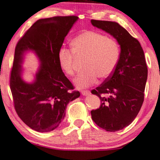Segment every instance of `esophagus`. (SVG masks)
<instances>
[{"mask_svg":"<svg viewBox=\"0 0 160 160\" xmlns=\"http://www.w3.org/2000/svg\"><path fill=\"white\" fill-rule=\"evenodd\" d=\"M89 94H90V92H89V90H83V91H82V95H84V96L89 95Z\"/></svg>","mask_w":160,"mask_h":160,"instance_id":"obj_1","label":"esophagus"}]
</instances>
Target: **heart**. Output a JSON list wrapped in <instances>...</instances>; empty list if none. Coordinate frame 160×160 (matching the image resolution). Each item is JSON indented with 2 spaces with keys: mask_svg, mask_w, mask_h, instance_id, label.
<instances>
[{
  "mask_svg": "<svg viewBox=\"0 0 160 160\" xmlns=\"http://www.w3.org/2000/svg\"><path fill=\"white\" fill-rule=\"evenodd\" d=\"M72 50L60 49L58 54L60 68L67 76L74 74L73 61L75 54L87 56L84 72L76 76L73 82L78 89L88 87L98 81L113 73L118 60L120 50L117 41L107 38L100 32L87 30L77 35L71 41Z\"/></svg>",
  "mask_w": 160,
  "mask_h": 160,
  "instance_id": "1",
  "label": "heart"
}]
</instances>
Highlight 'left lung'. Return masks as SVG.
Segmentation results:
<instances>
[{"mask_svg": "<svg viewBox=\"0 0 160 160\" xmlns=\"http://www.w3.org/2000/svg\"><path fill=\"white\" fill-rule=\"evenodd\" d=\"M91 23L113 36L120 54L113 73L92 94L101 100L91 111L92 119L109 132L122 130L132 123L141 110L148 76L143 50L139 41L117 22L92 19Z\"/></svg>", "mask_w": 160, "mask_h": 160, "instance_id": "8db88e82", "label": "left lung"}]
</instances>
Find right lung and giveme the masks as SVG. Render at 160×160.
<instances>
[{
	"mask_svg": "<svg viewBox=\"0 0 160 160\" xmlns=\"http://www.w3.org/2000/svg\"><path fill=\"white\" fill-rule=\"evenodd\" d=\"M78 17H54L37 20L17 43L10 78L15 110L32 130L47 132L55 130L64 119L69 102L80 96L73 89L58 62L63 41ZM31 51L39 67L31 82L23 79L22 64Z\"/></svg>",
	"mask_w": 160,
	"mask_h": 160,
	"instance_id": "add662e5",
	"label": "right lung"
}]
</instances>
